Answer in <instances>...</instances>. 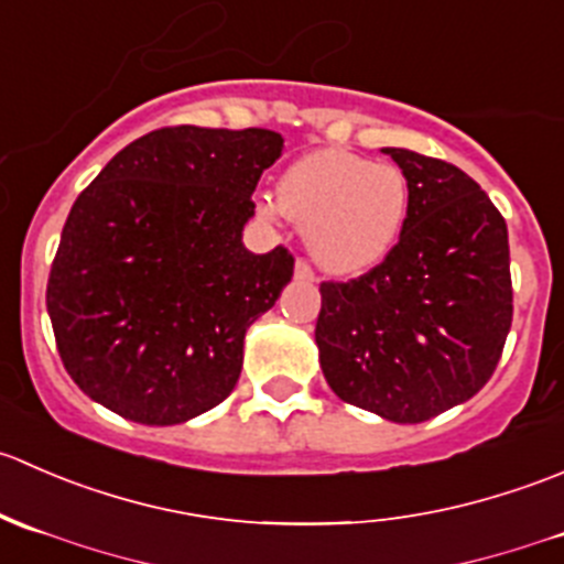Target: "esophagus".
<instances>
[{
    "label": "esophagus",
    "mask_w": 564,
    "mask_h": 564,
    "mask_svg": "<svg viewBox=\"0 0 564 564\" xmlns=\"http://www.w3.org/2000/svg\"><path fill=\"white\" fill-rule=\"evenodd\" d=\"M294 278L297 281H314V270H311V264L305 259H297V264H294Z\"/></svg>",
    "instance_id": "esophagus-1"
}]
</instances>
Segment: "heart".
I'll list each match as a JSON object with an SVG mask.
<instances>
[{"mask_svg": "<svg viewBox=\"0 0 564 564\" xmlns=\"http://www.w3.org/2000/svg\"><path fill=\"white\" fill-rule=\"evenodd\" d=\"M264 218L286 213L305 226L311 256L335 275L382 264L412 213V182L392 163L346 150L300 158L278 182V202L259 204Z\"/></svg>", "mask_w": 564, "mask_h": 564, "instance_id": "obj_1", "label": "heart"}]
</instances>
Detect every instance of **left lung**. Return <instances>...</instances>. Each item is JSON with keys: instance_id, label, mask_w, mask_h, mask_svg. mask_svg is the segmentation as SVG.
<instances>
[{"instance_id": "8db88e82", "label": "left lung", "mask_w": 564, "mask_h": 564, "mask_svg": "<svg viewBox=\"0 0 564 564\" xmlns=\"http://www.w3.org/2000/svg\"><path fill=\"white\" fill-rule=\"evenodd\" d=\"M412 182V213L382 264L322 283L318 362L340 401L423 423L491 379L513 322L508 226L469 174L384 147Z\"/></svg>"}]
</instances>
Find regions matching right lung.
Masks as SVG:
<instances>
[{
  "label": "right lung",
  "mask_w": 564,
  "mask_h": 564,
  "mask_svg": "<svg viewBox=\"0 0 564 564\" xmlns=\"http://www.w3.org/2000/svg\"><path fill=\"white\" fill-rule=\"evenodd\" d=\"M281 152L275 130L176 124L119 150L84 187L45 305L65 371L93 401L176 425L235 390L246 329L294 275L283 246H242L250 196Z\"/></svg>",
  "instance_id": "right-lung-1"
}]
</instances>
